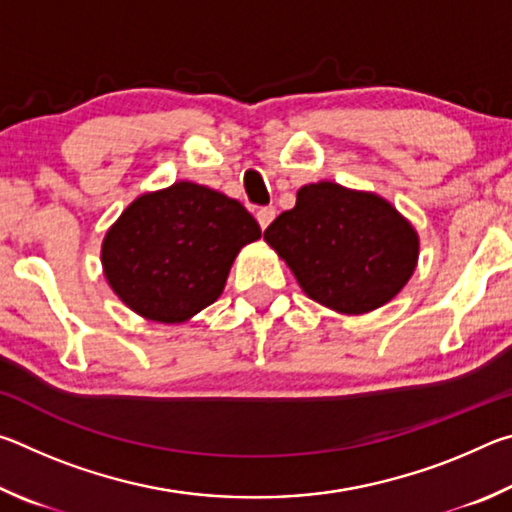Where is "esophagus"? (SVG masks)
I'll use <instances>...</instances> for the list:
<instances>
[{
	"mask_svg": "<svg viewBox=\"0 0 512 512\" xmlns=\"http://www.w3.org/2000/svg\"><path fill=\"white\" fill-rule=\"evenodd\" d=\"M275 219V207L273 205H266V207H259L257 210V221L262 225V230H266L271 221Z\"/></svg>",
	"mask_w": 512,
	"mask_h": 512,
	"instance_id": "esophagus-1",
	"label": "esophagus"
}]
</instances>
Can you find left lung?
I'll list each match as a JSON object with an SVG mask.
<instances>
[{
    "mask_svg": "<svg viewBox=\"0 0 512 512\" xmlns=\"http://www.w3.org/2000/svg\"><path fill=\"white\" fill-rule=\"evenodd\" d=\"M264 239L311 300L352 316L393 300L420 250L418 232L391 203L327 180L300 187L296 207Z\"/></svg>",
    "mask_w": 512,
    "mask_h": 512,
    "instance_id": "left-lung-1",
    "label": "left lung"
}]
</instances>
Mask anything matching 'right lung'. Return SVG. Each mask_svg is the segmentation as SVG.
<instances>
[{"mask_svg":"<svg viewBox=\"0 0 512 512\" xmlns=\"http://www.w3.org/2000/svg\"><path fill=\"white\" fill-rule=\"evenodd\" d=\"M259 237V223L235 198L180 180L121 212L101 264L135 314L183 323L221 296L237 253Z\"/></svg>","mask_w":512,"mask_h":512,"instance_id":"1","label":"right lung"}]
</instances>
